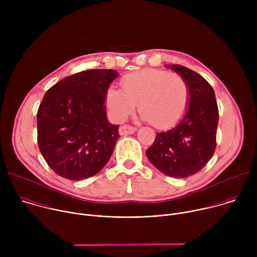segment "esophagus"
Listing matches in <instances>:
<instances>
[{"label": "esophagus", "instance_id": "esophagus-1", "mask_svg": "<svg viewBox=\"0 0 257 257\" xmlns=\"http://www.w3.org/2000/svg\"><path fill=\"white\" fill-rule=\"evenodd\" d=\"M136 127H133V126H130V125H123L120 127L119 129V133L121 135H125V134H132L136 131Z\"/></svg>", "mask_w": 257, "mask_h": 257}]
</instances>
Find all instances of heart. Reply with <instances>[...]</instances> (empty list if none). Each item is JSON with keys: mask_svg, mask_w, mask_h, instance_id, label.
Instances as JSON below:
<instances>
[{"mask_svg": "<svg viewBox=\"0 0 257 257\" xmlns=\"http://www.w3.org/2000/svg\"><path fill=\"white\" fill-rule=\"evenodd\" d=\"M122 90L109 87L105 101L113 117L127 119L139 106L142 118L157 128H169L185 114L189 87L182 75L161 69L129 73L121 80Z\"/></svg>", "mask_w": 257, "mask_h": 257, "instance_id": "b5f03b06", "label": "heart"}]
</instances>
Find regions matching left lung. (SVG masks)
<instances>
[{
  "mask_svg": "<svg viewBox=\"0 0 257 257\" xmlns=\"http://www.w3.org/2000/svg\"><path fill=\"white\" fill-rule=\"evenodd\" d=\"M171 68L188 84L189 105L177 126L157 134L146 157L163 174L187 178L199 172L215 151L218 108L212 87L201 75L182 65Z\"/></svg>",
  "mask_w": 257,
  "mask_h": 257,
  "instance_id": "left-lung-1",
  "label": "left lung"
}]
</instances>
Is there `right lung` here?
<instances>
[{"label": "right lung", "mask_w": 257, "mask_h": 257, "mask_svg": "<svg viewBox=\"0 0 257 257\" xmlns=\"http://www.w3.org/2000/svg\"><path fill=\"white\" fill-rule=\"evenodd\" d=\"M118 72L90 69L53 85L40 104L38 143L49 167L69 180L97 174L111 158L119 125L107 122L106 90Z\"/></svg>", "instance_id": "obj_1"}]
</instances>
